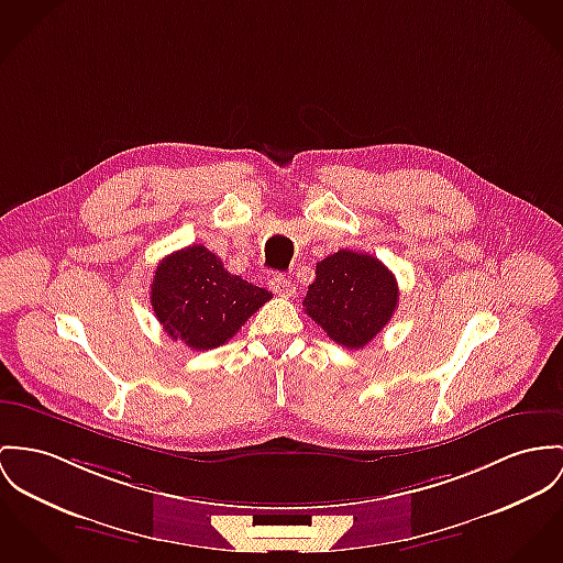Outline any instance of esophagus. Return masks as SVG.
Wrapping results in <instances>:
<instances>
[{
  "label": "esophagus",
  "instance_id": "obj_1",
  "mask_svg": "<svg viewBox=\"0 0 563 563\" xmlns=\"http://www.w3.org/2000/svg\"><path fill=\"white\" fill-rule=\"evenodd\" d=\"M269 289L280 296V298H291L296 294V285L289 280V278H283V276H274L269 280Z\"/></svg>",
  "mask_w": 563,
  "mask_h": 563
}]
</instances>
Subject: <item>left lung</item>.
<instances>
[{"label":"left lung","mask_w":563,"mask_h":563,"mask_svg":"<svg viewBox=\"0 0 563 563\" xmlns=\"http://www.w3.org/2000/svg\"><path fill=\"white\" fill-rule=\"evenodd\" d=\"M398 303V283L366 253L339 251L317 263L303 312L346 349L368 345L388 325Z\"/></svg>","instance_id":"8db88e82"}]
</instances>
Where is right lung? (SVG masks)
<instances>
[{"mask_svg":"<svg viewBox=\"0 0 563 563\" xmlns=\"http://www.w3.org/2000/svg\"><path fill=\"white\" fill-rule=\"evenodd\" d=\"M150 300L174 341L208 351L233 339L272 294L224 269L206 246L192 244L158 263Z\"/></svg>","mask_w":563,"mask_h":563,"instance_id":"1","label":"right lung"}]
</instances>
